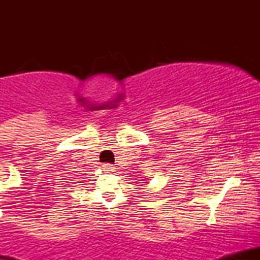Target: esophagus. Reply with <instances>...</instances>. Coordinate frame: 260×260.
Listing matches in <instances>:
<instances>
[{
  "label": "esophagus",
  "mask_w": 260,
  "mask_h": 260,
  "mask_svg": "<svg viewBox=\"0 0 260 260\" xmlns=\"http://www.w3.org/2000/svg\"><path fill=\"white\" fill-rule=\"evenodd\" d=\"M103 169H104V171H107V172L113 171V170H115V168H113V165H111V164H104Z\"/></svg>",
  "instance_id": "esophagus-1"
}]
</instances>
